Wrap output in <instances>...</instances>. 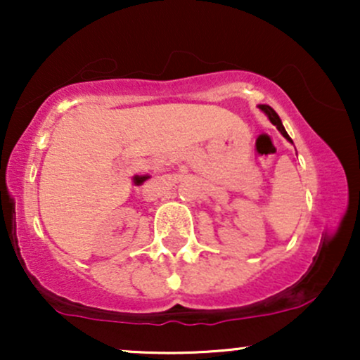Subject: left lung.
<instances>
[{"instance_id": "left-lung-1", "label": "left lung", "mask_w": 360, "mask_h": 360, "mask_svg": "<svg viewBox=\"0 0 360 360\" xmlns=\"http://www.w3.org/2000/svg\"><path fill=\"white\" fill-rule=\"evenodd\" d=\"M259 108H260V110H262V111H264V113H266V115H267V117H269V120H271V122H272V125H276V127H278V130L281 131V134H283V137H286V139L289 140V142H292V140H291V139H289L288 131H286V130H284V127H283V123H281V118L278 117V113H276V111H274V110H272V108H271V106H267V105H260V106H259Z\"/></svg>"}]
</instances>
